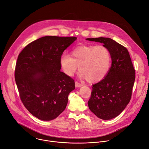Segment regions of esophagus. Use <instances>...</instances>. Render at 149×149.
<instances>
[{
  "label": "esophagus",
  "instance_id": "34e87169",
  "mask_svg": "<svg viewBox=\"0 0 149 149\" xmlns=\"http://www.w3.org/2000/svg\"><path fill=\"white\" fill-rule=\"evenodd\" d=\"M82 86V84L79 83L78 82H76V81L75 82V86L76 87H81Z\"/></svg>",
  "mask_w": 149,
  "mask_h": 149
}]
</instances>
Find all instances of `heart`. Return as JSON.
<instances>
[{"label": "heart", "mask_w": 149, "mask_h": 149, "mask_svg": "<svg viewBox=\"0 0 149 149\" xmlns=\"http://www.w3.org/2000/svg\"><path fill=\"white\" fill-rule=\"evenodd\" d=\"M59 64L61 70L68 76H73L77 67L79 76L90 82L101 81L108 74L111 64L109 49L103 45H84L72 50L71 56L61 55Z\"/></svg>", "instance_id": "1"}]
</instances>
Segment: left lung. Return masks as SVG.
<instances>
[{
  "label": "left lung",
  "mask_w": 149,
  "mask_h": 149,
  "mask_svg": "<svg viewBox=\"0 0 149 149\" xmlns=\"http://www.w3.org/2000/svg\"><path fill=\"white\" fill-rule=\"evenodd\" d=\"M103 43L111 53L112 64L107 76L93 85L88 102L90 111L102 120L118 116L129 103L135 79V71L127 49L109 38H87Z\"/></svg>",
  "instance_id": "1"
}]
</instances>
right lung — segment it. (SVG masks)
Returning <instances> with one entry per match:
<instances>
[{
  "label": "right lung",
  "mask_w": 149,
  "mask_h": 149,
  "mask_svg": "<svg viewBox=\"0 0 149 149\" xmlns=\"http://www.w3.org/2000/svg\"><path fill=\"white\" fill-rule=\"evenodd\" d=\"M75 37L46 36L26 46L17 58L15 80L25 108L37 118H56L75 88L72 78L61 72L59 59Z\"/></svg>",
  "instance_id": "1"
}]
</instances>
